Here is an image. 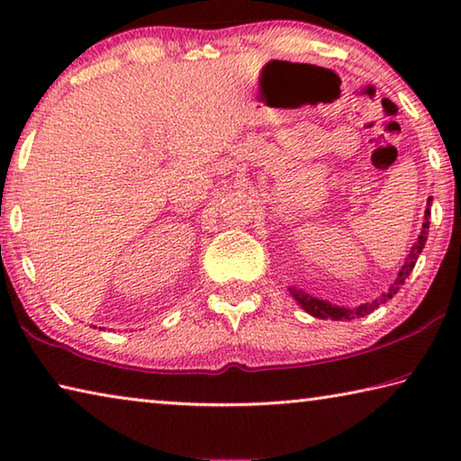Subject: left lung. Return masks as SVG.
<instances>
[{"label": "left lung", "mask_w": 461, "mask_h": 461, "mask_svg": "<svg viewBox=\"0 0 461 461\" xmlns=\"http://www.w3.org/2000/svg\"><path fill=\"white\" fill-rule=\"evenodd\" d=\"M431 201L433 197L427 199V209H425V221H423V230H420L419 238L415 244H412L411 252L407 258H404V264L399 270V275H396L394 283L388 286L386 293H382L376 299L370 301V303H362V305L357 307H341V305H331L330 301H323V299H317V296L309 294L305 291H301V288L296 286H288V293L293 294V299L299 303L301 309H305L309 315H313L317 319H331V321H346V319H356V317H364L372 313L374 309H378L382 303H386L388 299H393V296L399 293V288L404 285V280L411 275V270L415 268V262L419 258V254L423 252L425 248V241H427V233H429V217H431Z\"/></svg>", "instance_id": "1"}]
</instances>
